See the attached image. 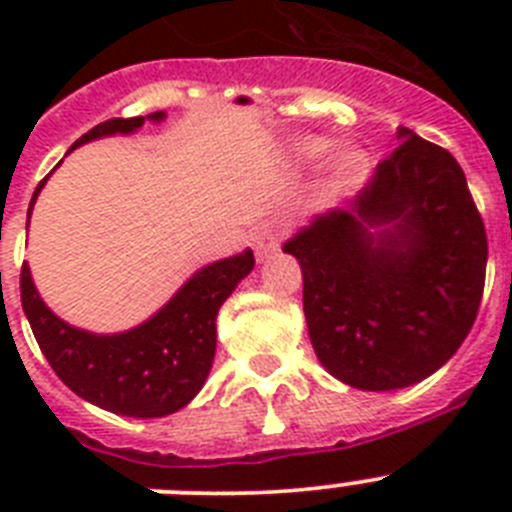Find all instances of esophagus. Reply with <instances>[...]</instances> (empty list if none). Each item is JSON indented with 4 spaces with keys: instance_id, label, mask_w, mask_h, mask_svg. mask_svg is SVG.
<instances>
[{
    "instance_id": "esophagus-1",
    "label": "esophagus",
    "mask_w": 512,
    "mask_h": 512,
    "mask_svg": "<svg viewBox=\"0 0 512 512\" xmlns=\"http://www.w3.org/2000/svg\"><path fill=\"white\" fill-rule=\"evenodd\" d=\"M251 243H253V251L259 256V261L269 259L271 253L279 251V230L277 225L271 223V220H264L253 228L251 235Z\"/></svg>"
}]
</instances>
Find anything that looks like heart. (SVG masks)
<instances>
[{
  "instance_id": "1",
  "label": "heart",
  "mask_w": 512,
  "mask_h": 512,
  "mask_svg": "<svg viewBox=\"0 0 512 512\" xmlns=\"http://www.w3.org/2000/svg\"><path fill=\"white\" fill-rule=\"evenodd\" d=\"M323 148L325 146L320 143V140H307V143H302V153H305V156H318ZM361 169H364V158H361L359 153H343V156L338 158L333 187H343V184L354 182L356 176L361 174Z\"/></svg>"
}]
</instances>
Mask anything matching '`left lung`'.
<instances>
[{"label": "left lung", "instance_id": "obj_1", "mask_svg": "<svg viewBox=\"0 0 512 512\" xmlns=\"http://www.w3.org/2000/svg\"><path fill=\"white\" fill-rule=\"evenodd\" d=\"M348 210H330L284 251L300 261L320 364L356 390L410 387L441 369L477 318L487 233L446 148L400 128Z\"/></svg>", "mask_w": 512, "mask_h": 512}]
</instances>
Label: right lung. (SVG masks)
Instances as JSON below:
<instances>
[{
  "label": "right lung",
  "mask_w": 512,
  "mask_h": 512,
  "mask_svg": "<svg viewBox=\"0 0 512 512\" xmlns=\"http://www.w3.org/2000/svg\"><path fill=\"white\" fill-rule=\"evenodd\" d=\"M148 117L164 120V112ZM143 122L146 117L104 120L81 135L74 148L102 135L133 133ZM251 269V251L215 261L197 271L151 320L117 336H97L63 323L40 300L27 264L20 271V297L40 351L71 392L115 415L164 418L202 390L215 359L217 310Z\"/></svg>",
  "instance_id": "add662e5"
}]
</instances>
